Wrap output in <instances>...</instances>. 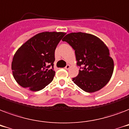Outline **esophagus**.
I'll return each instance as SVG.
<instances>
[{
    "label": "esophagus",
    "instance_id": "34e87169",
    "mask_svg": "<svg viewBox=\"0 0 129 129\" xmlns=\"http://www.w3.org/2000/svg\"><path fill=\"white\" fill-rule=\"evenodd\" d=\"M70 68V65H67L65 67V69H66V70H69Z\"/></svg>",
    "mask_w": 129,
    "mask_h": 129
}]
</instances>
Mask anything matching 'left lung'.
<instances>
[{"label": "left lung", "instance_id": "left-lung-1", "mask_svg": "<svg viewBox=\"0 0 129 129\" xmlns=\"http://www.w3.org/2000/svg\"><path fill=\"white\" fill-rule=\"evenodd\" d=\"M62 41L72 47L77 65L82 67L73 82L90 93L106 86L112 77L114 61L104 42L95 35L82 32L69 33Z\"/></svg>", "mask_w": 129, "mask_h": 129}]
</instances>
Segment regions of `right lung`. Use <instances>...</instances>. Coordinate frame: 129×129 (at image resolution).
Instances as JSON below:
<instances>
[{
    "mask_svg": "<svg viewBox=\"0 0 129 129\" xmlns=\"http://www.w3.org/2000/svg\"><path fill=\"white\" fill-rule=\"evenodd\" d=\"M65 35L63 32H42L18 49L13 56L11 68L14 78L20 86L35 92L52 82L55 74V50Z\"/></svg>",
    "mask_w": 129,
    "mask_h": 129,
    "instance_id": "obj_1",
    "label": "right lung"
}]
</instances>
